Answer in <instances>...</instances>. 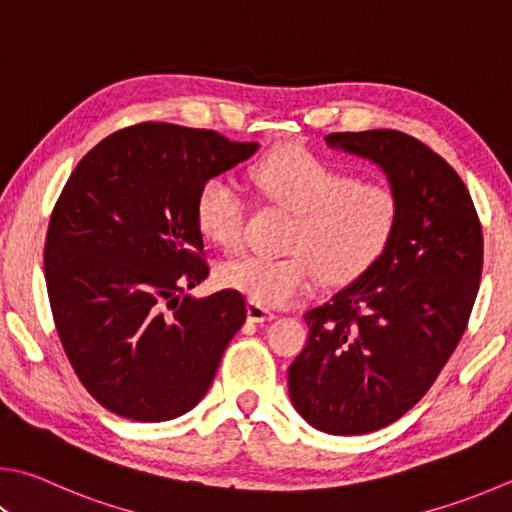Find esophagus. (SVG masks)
<instances>
[{"mask_svg": "<svg viewBox=\"0 0 512 512\" xmlns=\"http://www.w3.org/2000/svg\"><path fill=\"white\" fill-rule=\"evenodd\" d=\"M246 313H248L250 322H266V320L275 318V313L271 309H266V306H259L255 302H248Z\"/></svg>", "mask_w": 512, "mask_h": 512, "instance_id": "obj_1", "label": "esophagus"}]
</instances>
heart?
Masks as SVG:
<instances>
[{"instance_id": "1", "label": "heart", "mask_w": 512, "mask_h": 512, "mask_svg": "<svg viewBox=\"0 0 512 512\" xmlns=\"http://www.w3.org/2000/svg\"><path fill=\"white\" fill-rule=\"evenodd\" d=\"M266 203L291 212L284 257L244 255L219 271L228 288L266 309L286 306L311 291L324 273L329 282H351L378 262L394 237L398 201L383 183L356 181L322 156L282 147L250 170ZM201 235L224 250H237L246 206L228 179L201 185L194 203Z\"/></svg>"}]
</instances>
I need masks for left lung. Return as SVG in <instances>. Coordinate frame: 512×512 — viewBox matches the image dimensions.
I'll return each instance as SVG.
<instances>
[{"label":"left lung","mask_w":512,"mask_h":512,"mask_svg":"<svg viewBox=\"0 0 512 512\" xmlns=\"http://www.w3.org/2000/svg\"><path fill=\"white\" fill-rule=\"evenodd\" d=\"M378 165L398 201L378 262L304 315L309 340L288 394L315 430L353 436L421 401L457 349L479 291L481 224L470 192L439 154L396 129L324 136Z\"/></svg>","instance_id":"8db88e82"}]
</instances>
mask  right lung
<instances>
[{
  "label": "right lung",
  "mask_w": 512,
  "mask_h": 512,
  "mask_svg": "<svg viewBox=\"0 0 512 512\" xmlns=\"http://www.w3.org/2000/svg\"><path fill=\"white\" fill-rule=\"evenodd\" d=\"M259 143L141 123L107 136L55 203L44 248L55 329L80 383L123 418L190 412L246 320L244 295L183 291L208 277L194 217L201 185Z\"/></svg>",
  "instance_id": "right-lung-1"
}]
</instances>
